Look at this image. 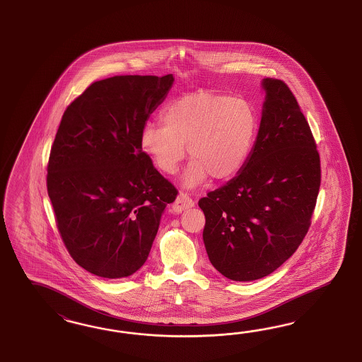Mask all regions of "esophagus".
<instances>
[{
    "instance_id": "34e87169",
    "label": "esophagus",
    "mask_w": 362,
    "mask_h": 362,
    "mask_svg": "<svg viewBox=\"0 0 362 362\" xmlns=\"http://www.w3.org/2000/svg\"><path fill=\"white\" fill-rule=\"evenodd\" d=\"M195 206V202L189 197V195L187 194V192H180L177 197H176L175 203L173 204V209L175 211V212H182V211H185L187 209H191V207H194Z\"/></svg>"
}]
</instances>
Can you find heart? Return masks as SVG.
Masks as SVG:
<instances>
[{"instance_id":"obj_1","label":"heart","mask_w":362,"mask_h":362,"mask_svg":"<svg viewBox=\"0 0 362 362\" xmlns=\"http://www.w3.org/2000/svg\"><path fill=\"white\" fill-rule=\"evenodd\" d=\"M163 123L148 122L141 134L143 151L165 174H175L192 158L185 183L199 186L211 176L228 180L245 165L257 134V114L247 99L209 90L188 93L167 103Z\"/></svg>"}]
</instances>
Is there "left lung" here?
<instances>
[{"instance_id": "obj_1", "label": "left lung", "mask_w": 362, "mask_h": 362, "mask_svg": "<svg viewBox=\"0 0 362 362\" xmlns=\"http://www.w3.org/2000/svg\"><path fill=\"white\" fill-rule=\"evenodd\" d=\"M257 139L240 173L199 200L209 262L233 281L272 274L304 240L317 202L316 142L291 88L265 78Z\"/></svg>"}]
</instances>
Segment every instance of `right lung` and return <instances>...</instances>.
<instances>
[{
  "instance_id": "1",
  "label": "right lung",
  "mask_w": 362,
  "mask_h": 362,
  "mask_svg": "<svg viewBox=\"0 0 362 362\" xmlns=\"http://www.w3.org/2000/svg\"><path fill=\"white\" fill-rule=\"evenodd\" d=\"M173 82V74L106 78L93 82L62 115L46 186L66 250L90 274H135L176 199L175 186L141 146L146 121Z\"/></svg>"
}]
</instances>
